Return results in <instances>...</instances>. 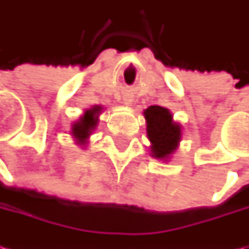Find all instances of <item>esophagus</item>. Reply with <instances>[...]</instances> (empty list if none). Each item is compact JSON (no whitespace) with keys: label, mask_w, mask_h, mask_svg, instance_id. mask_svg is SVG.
<instances>
[{"label":"esophagus","mask_w":249,"mask_h":249,"mask_svg":"<svg viewBox=\"0 0 249 249\" xmlns=\"http://www.w3.org/2000/svg\"><path fill=\"white\" fill-rule=\"evenodd\" d=\"M124 104H131V100H124Z\"/></svg>","instance_id":"34e87169"}]
</instances>
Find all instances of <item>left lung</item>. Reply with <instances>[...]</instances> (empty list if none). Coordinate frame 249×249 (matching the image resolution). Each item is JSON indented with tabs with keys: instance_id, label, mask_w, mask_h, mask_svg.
I'll return each instance as SVG.
<instances>
[{
	"instance_id": "1",
	"label": "left lung",
	"mask_w": 249,
	"mask_h": 249,
	"mask_svg": "<svg viewBox=\"0 0 249 249\" xmlns=\"http://www.w3.org/2000/svg\"><path fill=\"white\" fill-rule=\"evenodd\" d=\"M142 113L147 123V137L151 142V157L167 162L181 141V124L175 122L172 112L163 107L152 105Z\"/></svg>"
}]
</instances>
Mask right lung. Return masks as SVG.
<instances>
[{"label": "right lung", "mask_w": 249, "mask_h": 249, "mask_svg": "<svg viewBox=\"0 0 249 249\" xmlns=\"http://www.w3.org/2000/svg\"><path fill=\"white\" fill-rule=\"evenodd\" d=\"M102 112V107L101 105H94L90 109H86L83 113V116L79 118L72 124V130H71V136L76 141L77 145L84 147L89 144V137L92 134V131L98 126V116Z\"/></svg>", "instance_id": "right-lung-1"}]
</instances>
